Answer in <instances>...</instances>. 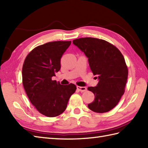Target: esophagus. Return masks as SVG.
Masks as SVG:
<instances>
[{"mask_svg":"<svg viewBox=\"0 0 148 148\" xmlns=\"http://www.w3.org/2000/svg\"><path fill=\"white\" fill-rule=\"evenodd\" d=\"M77 89L79 90V91H80V92H85V91L87 90L86 88L84 87V86H77Z\"/></svg>","mask_w":148,"mask_h":148,"instance_id":"esophagus-1","label":"esophagus"}]
</instances>
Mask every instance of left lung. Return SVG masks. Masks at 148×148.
<instances>
[{
    "mask_svg": "<svg viewBox=\"0 0 148 148\" xmlns=\"http://www.w3.org/2000/svg\"><path fill=\"white\" fill-rule=\"evenodd\" d=\"M72 42L88 58L91 71L99 80L96 86L88 88L95 95L94 101L88 107L99 113L111 111L125 92L128 69L123 56L117 48L102 39L84 37Z\"/></svg>",
    "mask_w": 148,
    "mask_h": 148,
    "instance_id": "8db88e82",
    "label": "left lung"
}]
</instances>
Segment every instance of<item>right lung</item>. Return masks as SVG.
Masks as SVG:
<instances>
[{
    "instance_id": "obj_1",
    "label": "right lung",
    "mask_w": 148,
    "mask_h": 148,
    "mask_svg": "<svg viewBox=\"0 0 148 148\" xmlns=\"http://www.w3.org/2000/svg\"><path fill=\"white\" fill-rule=\"evenodd\" d=\"M71 41L49 42L34 48L22 68L23 85L30 101L40 113L55 117L64 112L76 90L74 84L62 85L52 80L60 69V58Z\"/></svg>"
}]
</instances>
